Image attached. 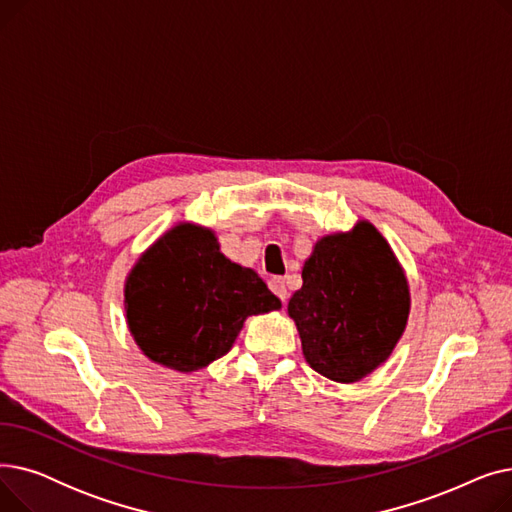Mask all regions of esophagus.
Masks as SVG:
<instances>
[{
  "label": "esophagus",
  "mask_w": 512,
  "mask_h": 512,
  "mask_svg": "<svg viewBox=\"0 0 512 512\" xmlns=\"http://www.w3.org/2000/svg\"><path fill=\"white\" fill-rule=\"evenodd\" d=\"M270 288H272V292L276 294V297H278L282 303H286V299H288V290H286V282H284V278H272V280H270Z\"/></svg>",
  "instance_id": "1"
}]
</instances>
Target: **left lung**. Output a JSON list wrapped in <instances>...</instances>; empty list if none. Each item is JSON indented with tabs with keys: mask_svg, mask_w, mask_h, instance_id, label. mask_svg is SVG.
Segmentation results:
<instances>
[{
	"mask_svg": "<svg viewBox=\"0 0 512 512\" xmlns=\"http://www.w3.org/2000/svg\"><path fill=\"white\" fill-rule=\"evenodd\" d=\"M409 311L405 270L367 220L315 242L288 301L305 361L340 384L363 380L392 355Z\"/></svg>",
	"mask_w": 512,
	"mask_h": 512,
	"instance_id": "8db88e82",
	"label": "left lung"
}]
</instances>
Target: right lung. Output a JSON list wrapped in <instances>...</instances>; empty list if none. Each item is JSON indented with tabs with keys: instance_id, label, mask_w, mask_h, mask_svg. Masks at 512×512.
Segmentation results:
<instances>
[{
	"instance_id": "add662e5",
	"label": "right lung",
	"mask_w": 512,
	"mask_h": 512,
	"mask_svg": "<svg viewBox=\"0 0 512 512\" xmlns=\"http://www.w3.org/2000/svg\"><path fill=\"white\" fill-rule=\"evenodd\" d=\"M280 307L257 272L220 253L211 228L191 222L161 234L124 284L134 342L147 359L180 373L224 357L249 315Z\"/></svg>"
}]
</instances>
